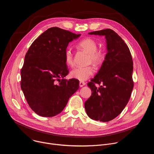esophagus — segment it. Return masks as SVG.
<instances>
[{
	"label": "esophagus",
	"mask_w": 154,
	"mask_h": 154,
	"mask_svg": "<svg viewBox=\"0 0 154 154\" xmlns=\"http://www.w3.org/2000/svg\"><path fill=\"white\" fill-rule=\"evenodd\" d=\"M86 85V83H85V82H79V86H80V87H83V86H85Z\"/></svg>",
	"instance_id": "34e87169"
}]
</instances>
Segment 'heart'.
<instances>
[{"mask_svg": "<svg viewBox=\"0 0 154 154\" xmlns=\"http://www.w3.org/2000/svg\"><path fill=\"white\" fill-rule=\"evenodd\" d=\"M79 48L86 51L90 56V60L94 64H99L103 59V54L101 52L97 51V45L96 42L90 38L82 39L78 44ZM64 60L66 64L72 66L74 64L73 54L71 48H68L64 52ZM94 72L92 66H77L70 72V77L72 79L85 81L89 79Z\"/></svg>", "mask_w": 154, "mask_h": 154, "instance_id": "obj_1", "label": "heart"}]
</instances>
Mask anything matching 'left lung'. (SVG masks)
Masks as SVG:
<instances>
[{"instance_id": "obj_1", "label": "left lung", "mask_w": 154, "mask_h": 154, "mask_svg": "<svg viewBox=\"0 0 154 154\" xmlns=\"http://www.w3.org/2000/svg\"><path fill=\"white\" fill-rule=\"evenodd\" d=\"M88 34L105 36L107 53L97 74L88 83L92 94L85 108L91 119L108 122L122 112L130 99L134 88L132 58L124 40L113 30ZM95 83L102 85L97 88Z\"/></svg>"}]
</instances>
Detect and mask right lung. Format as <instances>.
Here are the masks:
<instances>
[{
	"mask_svg": "<svg viewBox=\"0 0 154 154\" xmlns=\"http://www.w3.org/2000/svg\"><path fill=\"white\" fill-rule=\"evenodd\" d=\"M80 35L52 27L36 39L28 50L20 72V87L37 115L53 117L60 113L79 89L77 80L64 79L69 72L64 52L69 43Z\"/></svg>",
	"mask_w": 154,
	"mask_h": 154,
	"instance_id": "right-lung-1",
	"label": "right lung"
}]
</instances>
